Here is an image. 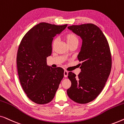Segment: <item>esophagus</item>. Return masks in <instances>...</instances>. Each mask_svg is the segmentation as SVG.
Returning <instances> with one entry per match:
<instances>
[{"instance_id":"34e87169","label":"esophagus","mask_w":124,"mask_h":124,"mask_svg":"<svg viewBox=\"0 0 124 124\" xmlns=\"http://www.w3.org/2000/svg\"><path fill=\"white\" fill-rule=\"evenodd\" d=\"M68 75V71H67V70H64V77H67Z\"/></svg>"}]
</instances>
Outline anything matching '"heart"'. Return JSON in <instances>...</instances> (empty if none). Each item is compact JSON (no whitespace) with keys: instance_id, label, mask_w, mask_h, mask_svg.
Returning <instances> with one entry per match:
<instances>
[{"instance_id":"b5f03b06","label":"heart","mask_w":124,"mask_h":124,"mask_svg":"<svg viewBox=\"0 0 124 124\" xmlns=\"http://www.w3.org/2000/svg\"><path fill=\"white\" fill-rule=\"evenodd\" d=\"M64 38L67 42L68 45H69V46H70L74 45L75 43H78V39L77 37L73 33H68L67 34H65L64 36ZM57 42V38H55L52 41V47H54L56 45V44Z\"/></svg>"}]
</instances>
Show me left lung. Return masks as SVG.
I'll list each match as a JSON object with an SVG mask.
<instances>
[{
	"instance_id": "obj_1",
	"label": "left lung",
	"mask_w": 124,
	"mask_h": 124,
	"mask_svg": "<svg viewBox=\"0 0 124 124\" xmlns=\"http://www.w3.org/2000/svg\"><path fill=\"white\" fill-rule=\"evenodd\" d=\"M68 28L82 39L77 57L82 62L78 77L69 72L68 77L72 85L67 94L75 102L86 104L99 95L109 76L112 58L109 44L101 30L93 23L72 25Z\"/></svg>"
}]
</instances>
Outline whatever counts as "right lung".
<instances>
[{"mask_svg": "<svg viewBox=\"0 0 124 124\" xmlns=\"http://www.w3.org/2000/svg\"><path fill=\"white\" fill-rule=\"evenodd\" d=\"M67 26L40 23L20 42L16 60L20 82L27 96L37 104L50 102L64 77V69L47 65V57L51 55L54 37Z\"/></svg>", "mask_w": 124, "mask_h": 124, "instance_id": "1", "label": "right lung"}]
</instances>
